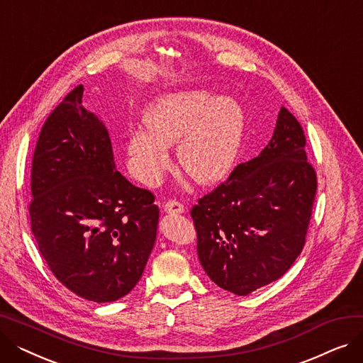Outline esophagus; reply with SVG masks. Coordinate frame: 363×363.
I'll return each instance as SVG.
<instances>
[{"label": "esophagus", "instance_id": "esophagus-1", "mask_svg": "<svg viewBox=\"0 0 363 363\" xmlns=\"http://www.w3.org/2000/svg\"><path fill=\"white\" fill-rule=\"evenodd\" d=\"M163 211L169 215H179V213H184L185 207H184V204H181L177 200H169L167 203H164Z\"/></svg>", "mask_w": 363, "mask_h": 363}]
</instances>
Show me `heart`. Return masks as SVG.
<instances>
[{
  "mask_svg": "<svg viewBox=\"0 0 363 363\" xmlns=\"http://www.w3.org/2000/svg\"><path fill=\"white\" fill-rule=\"evenodd\" d=\"M145 128L133 130L126 151L133 175L156 184L169 167V150L178 144L177 157L184 174L199 185L225 179L240 155L245 118L230 97L207 89L160 95L144 114Z\"/></svg>",
  "mask_w": 363,
  "mask_h": 363,
  "instance_id": "b5f03b06",
  "label": "heart"
}]
</instances>
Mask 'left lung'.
I'll list each match as a JSON object with an SVG mask.
<instances>
[{"label": "left lung", "mask_w": 363, "mask_h": 363, "mask_svg": "<svg viewBox=\"0 0 363 363\" xmlns=\"http://www.w3.org/2000/svg\"><path fill=\"white\" fill-rule=\"evenodd\" d=\"M304 145L300 123L281 107L260 155L191 208L199 259L218 287L250 294L281 278L301 253L316 194Z\"/></svg>", "instance_id": "1"}]
</instances>
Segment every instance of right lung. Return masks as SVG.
Instances as JSON below:
<instances>
[{
    "instance_id": "obj_1",
    "label": "right lung",
    "mask_w": 363,
    "mask_h": 363,
    "mask_svg": "<svg viewBox=\"0 0 363 363\" xmlns=\"http://www.w3.org/2000/svg\"><path fill=\"white\" fill-rule=\"evenodd\" d=\"M76 86L45 121L30 172L32 234L65 287L91 301L126 296L155 247L159 207L114 163L104 123Z\"/></svg>"
}]
</instances>
